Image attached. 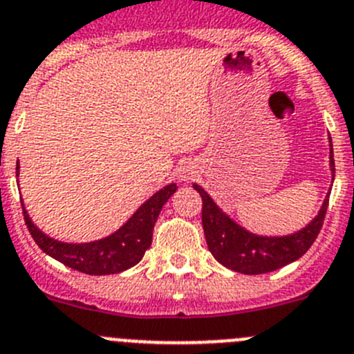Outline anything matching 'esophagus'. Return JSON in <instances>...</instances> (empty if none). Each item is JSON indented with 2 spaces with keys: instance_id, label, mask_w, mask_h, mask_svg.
Instances as JSON below:
<instances>
[{
  "instance_id": "esophagus-1",
  "label": "esophagus",
  "mask_w": 354,
  "mask_h": 354,
  "mask_svg": "<svg viewBox=\"0 0 354 354\" xmlns=\"http://www.w3.org/2000/svg\"><path fill=\"white\" fill-rule=\"evenodd\" d=\"M194 171H192V167H187V169H183L180 173V178H181V181H190L194 178Z\"/></svg>"
}]
</instances>
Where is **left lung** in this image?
Listing matches in <instances>:
<instances>
[{
  "label": "left lung",
  "instance_id": "1",
  "mask_svg": "<svg viewBox=\"0 0 354 354\" xmlns=\"http://www.w3.org/2000/svg\"><path fill=\"white\" fill-rule=\"evenodd\" d=\"M330 169L333 180L335 162H333L332 139H330ZM194 189L203 197V229H205L209 252L225 268L245 275L275 272L286 264L300 259L323 227L328 197H330V194L324 197L317 215L300 231L286 236H259L241 227L227 213L222 212L203 187L194 183Z\"/></svg>",
  "mask_w": 354,
  "mask_h": 354
}]
</instances>
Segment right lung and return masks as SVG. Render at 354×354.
<instances>
[{"instance_id":"right-lung-1","label":"right lung","mask_w":354,"mask_h":354,"mask_svg":"<svg viewBox=\"0 0 354 354\" xmlns=\"http://www.w3.org/2000/svg\"><path fill=\"white\" fill-rule=\"evenodd\" d=\"M176 183L165 185L164 189L155 192L146 203H142L138 212L118 231L90 243H65V241L54 240L31 222L24 205H22V212H24V221L30 229V234L47 256L54 257L68 268L88 273V275H113V273L132 268L142 259L151 245L158 213L167 199L176 192Z\"/></svg>"}]
</instances>
